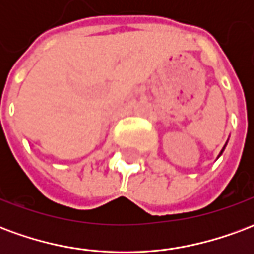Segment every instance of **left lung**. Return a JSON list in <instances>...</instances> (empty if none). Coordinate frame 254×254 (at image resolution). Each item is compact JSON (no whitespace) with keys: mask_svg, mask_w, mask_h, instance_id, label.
Segmentation results:
<instances>
[{"mask_svg":"<svg viewBox=\"0 0 254 254\" xmlns=\"http://www.w3.org/2000/svg\"><path fill=\"white\" fill-rule=\"evenodd\" d=\"M224 147H226V145H224ZM224 149V148H223ZM223 149H222V151H220V154H219V155H222V152H223Z\"/></svg>","mask_w":254,"mask_h":254,"instance_id":"left-lung-1","label":"left lung"}]
</instances>
